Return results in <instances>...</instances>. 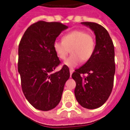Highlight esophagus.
Masks as SVG:
<instances>
[{
  "label": "esophagus",
  "mask_w": 130,
  "mask_h": 130,
  "mask_svg": "<svg viewBox=\"0 0 130 130\" xmlns=\"http://www.w3.org/2000/svg\"><path fill=\"white\" fill-rule=\"evenodd\" d=\"M69 71H70V75H71H71H72V73H73L74 70H73V69H69Z\"/></svg>",
  "instance_id": "obj_1"
}]
</instances>
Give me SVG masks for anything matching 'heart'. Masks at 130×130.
<instances>
[{"mask_svg":"<svg viewBox=\"0 0 130 130\" xmlns=\"http://www.w3.org/2000/svg\"><path fill=\"white\" fill-rule=\"evenodd\" d=\"M95 47V38L91 33L83 30H75L65 35L62 42L55 41L53 47L60 59H65L69 50L71 53L64 64L69 67H74L81 61L85 62L91 57Z\"/></svg>","mask_w":130,"mask_h":130,"instance_id":"obj_1","label":"heart"}]
</instances>
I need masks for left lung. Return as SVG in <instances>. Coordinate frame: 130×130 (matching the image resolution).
Wrapping results in <instances>:
<instances>
[{"mask_svg":"<svg viewBox=\"0 0 130 130\" xmlns=\"http://www.w3.org/2000/svg\"><path fill=\"white\" fill-rule=\"evenodd\" d=\"M95 35V47L91 57L75 71V95L82 107L93 109L101 107L110 95L113 85L115 66L114 46L107 30L95 23L83 22ZM88 75L82 78V74Z\"/></svg>","mask_w":130,"mask_h":130,"instance_id":"left-lung-1","label":"left lung"}]
</instances>
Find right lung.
Wrapping results in <instances>:
<instances>
[{
    "label": "right lung",
    "mask_w": 130,
    "mask_h": 130,
    "mask_svg": "<svg viewBox=\"0 0 130 130\" xmlns=\"http://www.w3.org/2000/svg\"><path fill=\"white\" fill-rule=\"evenodd\" d=\"M67 28L57 22L38 21L26 30L19 45L18 71L22 89L28 102L39 110H51L59 104L70 76L66 65L53 73L61 62L53 45Z\"/></svg>",
    "instance_id": "obj_1"
}]
</instances>
